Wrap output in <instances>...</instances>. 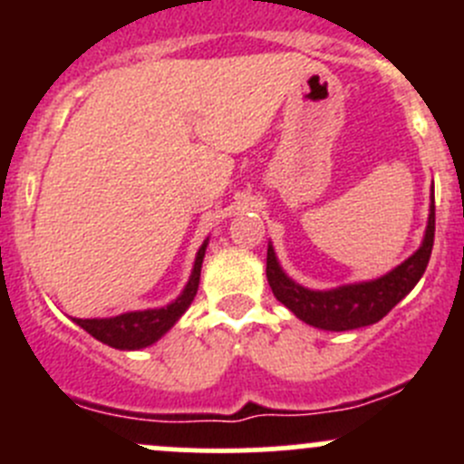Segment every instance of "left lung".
Wrapping results in <instances>:
<instances>
[{
  "label": "left lung",
  "instance_id": "obj_1",
  "mask_svg": "<svg viewBox=\"0 0 464 464\" xmlns=\"http://www.w3.org/2000/svg\"><path fill=\"white\" fill-rule=\"evenodd\" d=\"M433 237L435 202L431 198V213H429L422 246L409 260L395 266L391 274L371 280V283L345 285V287L330 289V292H312V289L301 287L283 274L269 245V249H266V280H269L274 296L301 321L332 332L357 330V327L382 321L418 285L424 269H427L429 258H431Z\"/></svg>",
  "mask_w": 464,
  "mask_h": 464
}]
</instances>
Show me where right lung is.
<instances>
[{
  "instance_id": "obj_1",
  "label": "right lung",
  "mask_w": 464,
  "mask_h": 464,
  "mask_svg": "<svg viewBox=\"0 0 464 464\" xmlns=\"http://www.w3.org/2000/svg\"><path fill=\"white\" fill-rule=\"evenodd\" d=\"M206 254V242L202 249L198 251V258H195L193 274H190L188 285L181 292V296L175 303L166 307H159V310H145V312H128V314L111 316V319H73L82 330L89 332L93 339L102 341V343L111 345V348L119 350H139L145 345H152L154 341L161 339L177 321L179 316L188 310V305L193 303L195 294L199 287V274H202V262Z\"/></svg>"
}]
</instances>
